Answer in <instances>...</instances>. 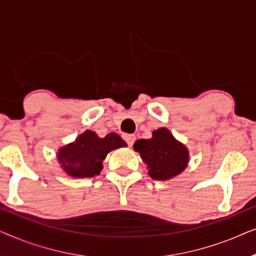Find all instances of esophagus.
I'll return each instance as SVG.
<instances>
[{
    "mask_svg": "<svg viewBox=\"0 0 256 256\" xmlns=\"http://www.w3.org/2000/svg\"><path fill=\"white\" fill-rule=\"evenodd\" d=\"M124 141L128 143V146H132V144H134L136 138H135V135H132V134H124Z\"/></svg>",
    "mask_w": 256,
    "mask_h": 256,
    "instance_id": "obj_1",
    "label": "esophagus"
}]
</instances>
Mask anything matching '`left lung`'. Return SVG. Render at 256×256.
Instances as JSON below:
<instances>
[{"mask_svg":"<svg viewBox=\"0 0 256 256\" xmlns=\"http://www.w3.org/2000/svg\"><path fill=\"white\" fill-rule=\"evenodd\" d=\"M134 150L146 164L148 174L155 180H169L186 169L190 154L168 128L152 132V138L138 140Z\"/></svg>","mask_w":256,"mask_h":256,"instance_id":"obj_1","label":"left lung"}]
</instances>
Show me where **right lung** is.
Returning <instances> with one entry per match:
<instances>
[{
  "label": "right lung",
  "instance_id": "1",
  "mask_svg": "<svg viewBox=\"0 0 256 256\" xmlns=\"http://www.w3.org/2000/svg\"><path fill=\"white\" fill-rule=\"evenodd\" d=\"M122 146H127V143L116 132L101 138L94 132L85 130L74 141L58 149L57 160L68 176L90 178L101 172L107 154Z\"/></svg>",
  "mask_w": 256,
  "mask_h": 256
}]
</instances>
